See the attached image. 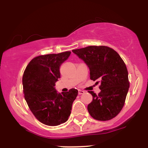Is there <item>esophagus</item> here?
Masks as SVG:
<instances>
[{
    "label": "esophagus",
    "mask_w": 148,
    "mask_h": 148,
    "mask_svg": "<svg viewBox=\"0 0 148 148\" xmlns=\"http://www.w3.org/2000/svg\"><path fill=\"white\" fill-rule=\"evenodd\" d=\"M84 91L78 90V95H82V94H84Z\"/></svg>",
    "instance_id": "34e87169"
}]
</instances>
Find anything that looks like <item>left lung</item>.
Masks as SVG:
<instances>
[{
  "mask_svg": "<svg viewBox=\"0 0 148 148\" xmlns=\"http://www.w3.org/2000/svg\"><path fill=\"white\" fill-rule=\"evenodd\" d=\"M72 52L84 62L90 70V78L101 84L97 95L89 91L92 101L88 105L91 116L108 121L119 113L127 95L130 82L123 60L114 49L107 46H88Z\"/></svg>",
  "mask_w": 148,
  "mask_h": 148,
  "instance_id": "left-lung-1",
  "label": "left lung"
}]
</instances>
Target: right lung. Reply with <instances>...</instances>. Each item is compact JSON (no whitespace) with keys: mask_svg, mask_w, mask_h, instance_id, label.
Wrapping results in <instances>:
<instances>
[{"mask_svg":"<svg viewBox=\"0 0 148 148\" xmlns=\"http://www.w3.org/2000/svg\"><path fill=\"white\" fill-rule=\"evenodd\" d=\"M71 52L47 54L33 58L24 72L25 99L33 115L42 123L56 126L67 121L78 90L58 92L56 82L60 78V66Z\"/></svg>","mask_w":148,"mask_h":148,"instance_id":"obj_1","label":"right lung"}]
</instances>
